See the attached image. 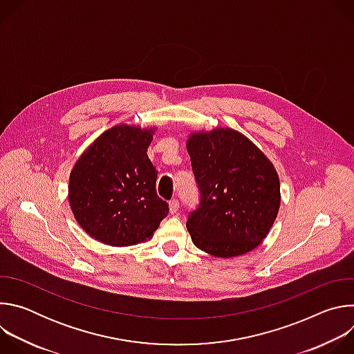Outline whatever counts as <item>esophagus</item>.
Instances as JSON below:
<instances>
[{
  "label": "esophagus",
  "mask_w": 354,
  "mask_h": 354,
  "mask_svg": "<svg viewBox=\"0 0 354 354\" xmlns=\"http://www.w3.org/2000/svg\"><path fill=\"white\" fill-rule=\"evenodd\" d=\"M178 210H179V201L176 198H174L169 201V212H171V214H176Z\"/></svg>",
  "instance_id": "1"
}]
</instances>
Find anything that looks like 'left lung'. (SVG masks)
Segmentation results:
<instances>
[{
    "label": "left lung",
    "mask_w": 354,
    "mask_h": 354,
    "mask_svg": "<svg viewBox=\"0 0 354 354\" xmlns=\"http://www.w3.org/2000/svg\"><path fill=\"white\" fill-rule=\"evenodd\" d=\"M200 190L186 228L193 243L216 258L258 248L280 209V180L270 160L230 127L194 131L186 141Z\"/></svg>",
    "instance_id": "8db88e82"
}]
</instances>
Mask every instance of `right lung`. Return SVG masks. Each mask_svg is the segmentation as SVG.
Segmentation results:
<instances>
[{"label": "right lung", "mask_w": 354, "mask_h": 354, "mask_svg": "<svg viewBox=\"0 0 354 354\" xmlns=\"http://www.w3.org/2000/svg\"><path fill=\"white\" fill-rule=\"evenodd\" d=\"M156 127L119 124L100 134L78 158L68 200L80 227L96 241L130 246L153 236L167 201L157 196V171L147 149Z\"/></svg>", "instance_id": "1"}]
</instances>
